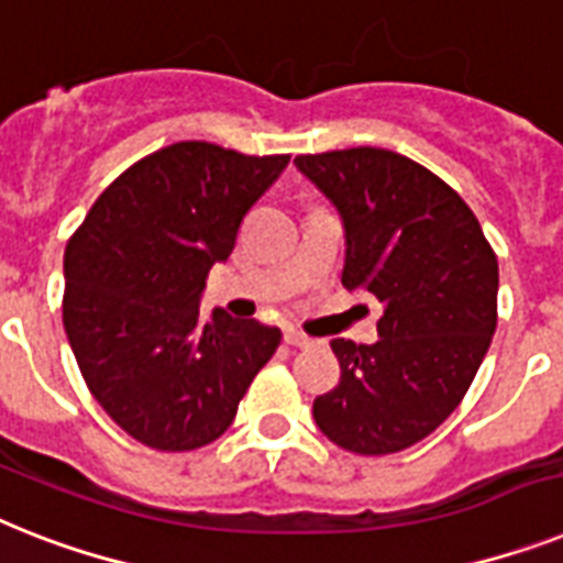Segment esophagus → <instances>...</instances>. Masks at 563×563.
<instances>
[{"label":"esophagus","mask_w":563,"mask_h":563,"mask_svg":"<svg viewBox=\"0 0 563 563\" xmlns=\"http://www.w3.org/2000/svg\"><path fill=\"white\" fill-rule=\"evenodd\" d=\"M285 342L292 347H313L316 345V339L305 336V333H299V331H287Z\"/></svg>","instance_id":"esophagus-1"}]
</instances>
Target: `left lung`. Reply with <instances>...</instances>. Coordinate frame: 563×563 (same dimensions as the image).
Segmentation results:
<instances>
[{"mask_svg": "<svg viewBox=\"0 0 563 563\" xmlns=\"http://www.w3.org/2000/svg\"><path fill=\"white\" fill-rule=\"evenodd\" d=\"M296 166L342 218V285L383 301L374 345L331 342L342 374L313 420L347 452H402L460 406L489 351L498 255L466 201L411 157L356 146Z\"/></svg>", "mask_w": 563, "mask_h": 563, "instance_id": "1", "label": "left lung"}]
</instances>
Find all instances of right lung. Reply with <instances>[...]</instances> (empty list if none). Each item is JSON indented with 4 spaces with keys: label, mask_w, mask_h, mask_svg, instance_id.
<instances>
[{
    "label": "right lung",
    "mask_w": 563,
    "mask_h": 563,
    "mask_svg": "<svg viewBox=\"0 0 563 563\" xmlns=\"http://www.w3.org/2000/svg\"><path fill=\"white\" fill-rule=\"evenodd\" d=\"M290 155L172 143L111 180L65 247L63 324L88 391L137 443L192 452L235 420L282 331L198 301Z\"/></svg>",
    "instance_id": "1"
}]
</instances>
